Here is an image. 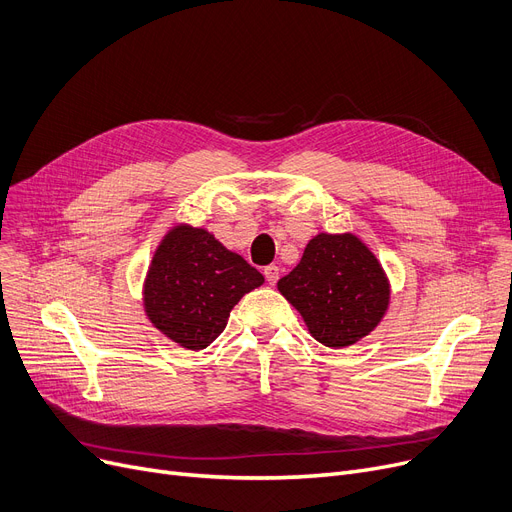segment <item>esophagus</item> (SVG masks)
<instances>
[{"instance_id": "esophagus-1", "label": "esophagus", "mask_w": 512, "mask_h": 512, "mask_svg": "<svg viewBox=\"0 0 512 512\" xmlns=\"http://www.w3.org/2000/svg\"><path fill=\"white\" fill-rule=\"evenodd\" d=\"M264 277H266V281H269L271 285H275V283L279 281V266H275V264L266 266V269H264Z\"/></svg>"}]
</instances>
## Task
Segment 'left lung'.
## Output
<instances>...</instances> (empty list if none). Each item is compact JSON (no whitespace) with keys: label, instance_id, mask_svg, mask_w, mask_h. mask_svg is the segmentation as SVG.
<instances>
[{"label":"left lung","instance_id":"left-lung-1","mask_svg":"<svg viewBox=\"0 0 512 512\" xmlns=\"http://www.w3.org/2000/svg\"><path fill=\"white\" fill-rule=\"evenodd\" d=\"M310 335L327 348L352 346L369 335L389 306V281L377 256L352 233H319L302 260L279 279Z\"/></svg>","mask_w":512,"mask_h":512}]
</instances>
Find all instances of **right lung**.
Returning <instances> with one entry per match:
<instances>
[{
	"label": "right lung",
	"mask_w": 512,
	"mask_h": 512,
	"mask_svg": "<svg viewBox=\"0 0 512 512\" xmlns=\"http://www.w3.org/2000/svg\"><path fill=\"white\" fill-rule=\"evenodd\" d=\"M264 277L210 231L170 229L154 252L143 283L152 325L187 350H204L227 327L233 306Z\"/></svg>",
	"instance_id": "1"
}]
</instances>
